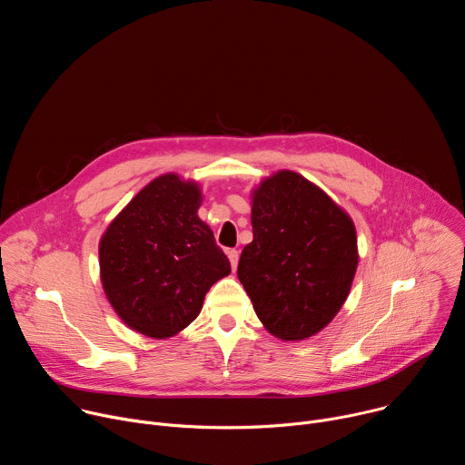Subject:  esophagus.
<instances>
[{"label":"esophagus","mask_w":465,"mask_h":465,"mask_svg":"<svg viewBox=\"0 0 465 465\" xmlns=\"http://www.w3.org/2000/svg\"><path fill=\"white\" fill-rule=\"evenodd\" d=\"M226 253H228V259H230V262H232V269L235 271V269H237V262H239V252H237L235 248H232V250H228Z\"/></svg>","instance_id":"34e87169"}]
</instances>
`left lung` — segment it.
I'll use <instances>...</instances> for the list:
<instances>
[{"label":"left lung","mask_w":465,"mask_h":465,"mask_svg":"<svg viewBox=\"0 0 465 465\" xmlns=\"http://www.w3.org/2000/svg\"><path fill=\"white\" fill-rule=\"evenodd\" d=\"M252 232L237 278L264 329L291 342L320 333L357 272L351 217L302 174L278 171L252 193Z\"/></svg>","instance_id":"left-lung-1"}]
</instances>
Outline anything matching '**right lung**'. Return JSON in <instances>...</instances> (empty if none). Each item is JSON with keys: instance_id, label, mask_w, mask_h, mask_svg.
Returning a JSON list of instances; mask_svg holds the SVG:
<instances>
[{"instance_id": "1", "label": "right lung", "mask_w": 465, "mask_h": 465, "mask_svg": "<svg viewBox=\"0 0 465 465\" xmlns=\"http://www.w3.org/2000/svg\"><path fill=\"white\" fill-rule=\"evenodd\" d=\"M203 191L174 173L147 183L99 241L104 294L138 333L169 339L203 309L213 283L232 272L212 228L196 215Z\"/></svg>"}]
</instances>
